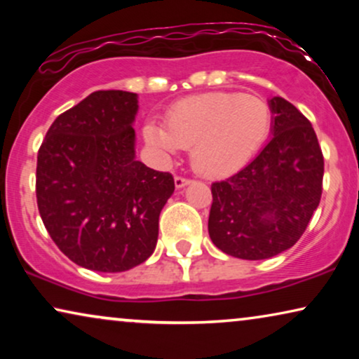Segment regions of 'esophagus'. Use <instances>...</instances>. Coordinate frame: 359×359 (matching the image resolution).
Returning <instances> with one entry per match:
<instances>
[{
	"instance_id": "1",
	"label": "esophagus",
	"mask_w": 359,
	"mask_h": 359,
	"mask_svg": "<svg viewBox=\"0 0 359 359\" xmlns=\"http://www.w3.org/2000/svg\"><path fill=\"white\" fill-rule=\"evenodd\" d=\"M191 181L188 178H183V176H175V186L176 188H184L186 184H189Z\"/></svg>"
}]
</instances>
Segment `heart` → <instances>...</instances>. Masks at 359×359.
I'll list each match as a JSON object with an SVG mask.
<instances>
[{"mask_svg": "<svg viewBox=\"0 0 359 359\" xmlns=\"http://www.w3.org/2000/svg\"><path fill=\"white\" fill-rule=\"evenodd\" d=\"M271 109L262 97L242 93H205L178 102L166 126L149 121L144 137L163 155L191 149L199 173L212 178L242 170L271 130Z\"/></svg>", "mask_w": 359, "mask_h": 359, "instance_id": "1", "label": "heart"}]
</instances>
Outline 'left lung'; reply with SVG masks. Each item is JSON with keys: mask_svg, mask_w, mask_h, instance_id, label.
Masks as SVG:
<instances>
[{"mask_svg": "<svg viewBox=\"0 0 359 359\" xmlns=\"http://www.w3.org/2000/svg\"><path fill=\"white\" fill-rule=\"evenodd\" d=\"M273 137L238 173L210 186L209 235L230 257L266 259L296 245L322 198L323 155L306 116L269 100Z\"/></svg>", "mask_w": 359, "mask_h": 359, "instance_id": "1", "label": "left lung"}]
</instances>
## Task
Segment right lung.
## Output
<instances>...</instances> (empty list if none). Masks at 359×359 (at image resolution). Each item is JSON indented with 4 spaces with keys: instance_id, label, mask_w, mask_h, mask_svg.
<instances>
[{
    "instance_id": "right-lung-1",
    "label": "right lung",
    "mask_w": 359,
    "mask_h": 359,
    "mask_svg": "<svg viewBox=\"0 0 359 359\" xmlns=\"http://www.w3.org/2000/svg\"><path fill=\"white\" fill-rule=\"evenodd\" d=\"M135 93L95 91L57 117L37 154V208L48 235L78 266L121 273L158 238L171 173L135 160Z\"/></svg>"
}]
</instances>
